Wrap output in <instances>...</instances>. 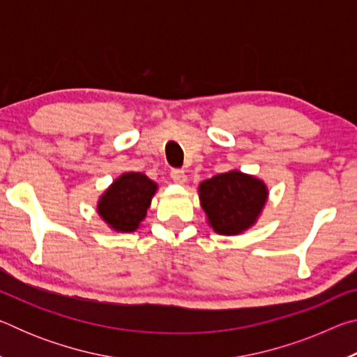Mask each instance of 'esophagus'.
I'll return each mask as SVG.
<instances>
[{
    "label": "esophagus",
    "mask_w": 357,
    "mask_h": 357,
    "mask_svg": "<svg viewBox=\"0 0 357 357\" xmlns=\"http://www.w3.org/2000/svg\"><path fill=\"white\" fill-rule=\"evenodd\" d=\"M170 176L172 179L174 181V183L178 184H184L187 181V174L184 170H179V168H173V170L170 172Z\"/></svg>",
    "instance_id": "1"
}]
</instances>
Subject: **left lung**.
<instances>
[{
  "label": "left lung",
  "mask_w": 357,
  "mask_h": 357,
  "mask_svg": "<svg viewBox=\"0 0 357 357\" xmlns=\"http://www.w3.org/2000/svg\"><path fill=\"white\" fill-rule=\"evenodd\" d=\"M198 192L209 225L225 236L250 228L261 214L269 193L261 179L238 170L203 181Z\"/></svg>",
  "instance_id": "1"
}]
</instances>
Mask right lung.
<instances>
[{
	"instance_id": "1",
	"label": "right lung",
	"mask_w": 357,
	"mask_h": 357,
	"mask_svg": "<svg viewBox=\"0 0 357 357\" xmlns=\"http://www.w3.org/2000/svg\"><path fill=\"white\" fill-rule=\"evenodd\" d=\"M157 184L146 174L129 172L104 192L98 203V213L114 231L132 233L140 227L154 197Z\"/></svg>"
}]
</instances>
